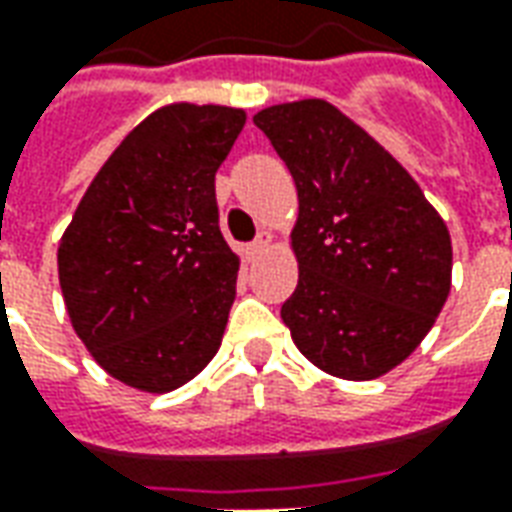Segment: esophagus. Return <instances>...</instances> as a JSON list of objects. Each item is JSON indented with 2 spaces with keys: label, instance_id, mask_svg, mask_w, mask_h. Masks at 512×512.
Wrapping results in <instances>:
<instances>
[{
  "label": "esophagus",
  "instance_id": "34e87169",
  "mask_svg": "<svg viewBox=\"0 0 512 512\" xmlns=\"http://www.w3.org/2000/svg\"><path fill=\"white\" fill-rule=\"evenodd\" d=\"M271 241H274V238H271V233H260L255 238V244H249V255H252V257L263 255L268 246H271Z\"/></svg>",
  "mask_w": 512,
  "mask_h": 512
}]
</instances>
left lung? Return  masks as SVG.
Segmentation results:
<instances>
[{"mask_svg":"<svg viewBox=\"0 0 512 512\" xmlns=\"http://www.w3.org/2000/svg\"><path fill=\"white\" fill-rule=\"evenodd\" d=\"M255 126L288 164L299 285L282 321L329 376L373 381L414 354L452 285V241L417 180L337 106L304 98Z\"/></svg>","mask_w":512,"mask_h":512,"instance_id":"obj_1","label":"left lung"}]
</instances>
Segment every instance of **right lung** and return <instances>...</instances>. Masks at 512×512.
<instances>
[{"label":"right lung","instance_id":"1","mask_svg":"<svg viewBox=\"0 0 512 512\" xmlns=\"http://www.w3.org/2000/svg\"><path fill=\"white\" fill-rule=\"evenodd\" d=\"M244 123L233 106L156 109L106 158L60 238L73 332L139 392L178 389L222 345L241 257L219 230L213 180Z\"/></svg>","mask_w":512,"mask_h":512}]
</instances>
